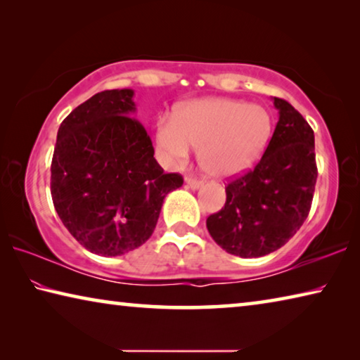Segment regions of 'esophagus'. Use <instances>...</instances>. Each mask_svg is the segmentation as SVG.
Instances as JSON below:
<instances>
[{"mask_svg":"<svg viewBox=\"0 0 360 360\" xmlns=\"http://www.w3.org/2000/svg\"><path fill=\"white\" fill-rule=\"evenodd\" d=\"M186 184H187V187H191L192 191H197V188L203 186V182L198 179H193V178H186Z\"/></svg>","mask_w":360,"mask_h":360,"instance_id":"1","label":"esophagus"}]
</instances>
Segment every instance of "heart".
<instances>
[{"label": "heart", "mask_w": 360, "mask_h": 360, "mask_svg": "<svg viewBox=\"0 0 360 360\" xmlns=\"http://www.w3.org/2000/svg\"><path fill=\"white\" fill-rule=\"evenodd\" d=\"M271 115L264 106L230 98H203L182 105L176 115L157 120L155 141L163 162L181 165L198 149L203 172L230 179L248 172L271 136Z\"/></svg>", "instance_id": "b5f03b06"}]
</instances>
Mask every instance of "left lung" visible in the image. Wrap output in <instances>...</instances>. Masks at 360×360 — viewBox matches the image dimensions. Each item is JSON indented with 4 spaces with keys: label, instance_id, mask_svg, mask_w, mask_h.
I'll return each mask as SVG.
<instances>
[{
    "label": "left lung",
    "instance_id": "8db88e82",
    "mask_svg": "<svg viewBox=\"0 0 360 360\" xmlns=\"http://www.w3.org/2000/svg\"><path fill=\"white\" fill-rule=\"evenodd\" d=\"M271 100L279 119L265 154L252 172L225 187L224 208L206 219L212 240L245 259L276 251L297 233L318 178L311 127L288 101Z\"/></svg>",
    "mask_w": 360,
    "mask_h": 360
}]
</instances>
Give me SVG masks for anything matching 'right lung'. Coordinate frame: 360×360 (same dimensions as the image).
<instances>
[{"instance_id":"right-lung-1","label":"right lung","mask_w":360,"mask_h":360,"mask_svg":"<svg viewBox=\"0 0 360 360\" xmlns=\"http://www.w3.org/2000/svg\"><path fill=\"white\" fill-rule=\"evenodd\" d=\"M135 90L114 89L79 105L60 125L51 193L70 233L103 257L144 245L169 192L182 186L163 173L148 130L133 117Z\"/></svg>"}]
</instances>
